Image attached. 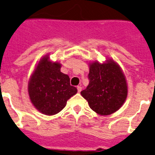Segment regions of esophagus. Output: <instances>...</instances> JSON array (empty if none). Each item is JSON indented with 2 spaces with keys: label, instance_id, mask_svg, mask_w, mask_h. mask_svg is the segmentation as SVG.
<instances>
[{
  "label": "esophagus",
  "instance_id": "obj_1",
  "mask_svg": "<svg viewBox=\"0 0 155 155\" xmlns=\"http://www.w3.org/2000/svg\"><path fill=\"white\" fill-rule=\"evenodd\" d=\"M77 89H78V93H80V92L82 90V88H81V86H78L77 87Z\"/></svg>",
  "mask_w": 155,
  "mask_h": 155
}]
</instances>
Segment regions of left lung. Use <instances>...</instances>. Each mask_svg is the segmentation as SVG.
<instances>
[{
  "label": "left lung",
  "instance_id": "obj_1",
  "mask_svg": "<svg viewBox=\"0 0 155 155\" xmlns=\"http://www.w3.org/2000/svg\"><path fill=\"white\" fill-rule=\"evenodd\" d=\"M89 83L81 92L93 111L108 116L118 111L127 97V83L122 69L113 59L89 63Z\"/></svg>",
  "mask_w": 155,
  "mask_h": 155
}]
</instances>
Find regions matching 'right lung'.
Instances as JSON below:
<instances>
[{
	"instance_id": "obj_1",
	"label": "right lung",
	"mask_w": 155,
	"mask_h": 155,
	"mask_svg": "<svg viewBox=\"0 0 155 155\" xmlns=\"http://www.w3.org/2000/svg\"><path fill=\"white\" fill-rule=\"evenodd\" d=\"M62 64L53 62L47 54L39 59L29 78L28 92L39 112L53 116L61 112L78 89L70 85V78L61 72Z\"/></svg>"
}]
</instances>
